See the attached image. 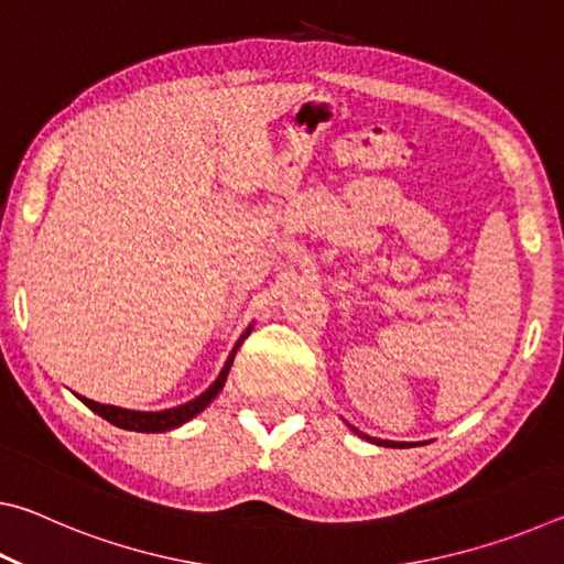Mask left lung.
<instances>
[{
    "label": "left lung",
    "instance_id": "left-lung-1",
    "mask_svg": "<svg viewBox=\"0 0 564 564\" xmlns=\"http://www.w3.org/2000/svg\"><path fill=\"white\" fill-rule=\"evenodd\" d=\"M358 433V431H356ZM362 437H368V435H362ZM370 443H376V445H386V447H410L408 443H390V441H376V437H368Z\"/></svg>",
    "mask_w": 564,
    "mask_h": 564
}]
</instances>
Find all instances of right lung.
<instances>
[{"instance_id":"right-lung-1","label":"right lung","mask_w":564,"mask_h":564,"mask_svg":"<svg viewBox=\"0 0 564 564\" xmlns=\"http://www.w3.org/2000/svg\"><path fill=\"white\" fill-rule=\"evenodd\" d=\"M246 336H248V333H246ZM241 340L236 343V348L231 350V356H228L226 366L221 370V376L216 378V383L208 388L206 393L194 398L186 405H178V408H171V410H161V413H139V410H123V408L94 403V400H89V398H82V403L87 405V408H91L94 413L101 415L104 420H109L111 425L123 427V431H137V433H164V431H171V427H178L181 423H186V420H191L194 415L202 413V410L218 395V390H221L224 383H226L228 368H231L234 356H236L238 346H241Z\"/></svg>"}]
</instances>
